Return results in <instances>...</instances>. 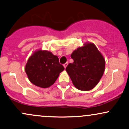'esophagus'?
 <instances>
[{
	"mask_svg": "<svg viewBox=\"0 0 129 129\" xmlns=\"http://www.w3.org/2000/svg\"><path fill=\"white\" fill-rule=\"evenodd\" d=\"M67 65H68V62H66V63H65L63 65V67H64V68H65V69H66V68L67 67Z\"/></svg>",
	"mask_w": 129,
	"mask_h": 129,
	"instance_id": "esophagus-1",
	"label": "esophagus"
}]
</instances>
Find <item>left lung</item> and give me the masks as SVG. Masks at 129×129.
<instances>
[{
	"label": "left lung",
	"instance_id": "obj_1",
	"mask_svg": "<svg viewBox=\"0 0 129 129\" xmlns=\"http://www.w3.org/2000/svg\"><path fill=\"white\" fill-rule=\"evenodd\" d=\"M73 63H70L66 71L73 85L80 90L88 91L97 85L103 76L106 61L92 43L79 47L71 54Z\"/></svg>",
	"mask_w": 129,
	"mask_h": 129
}]
</instances>
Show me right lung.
I'll list each match as a JSON object with an SVG mask.
<instances>
[{
  "mask_svg": "<svg viewBox=\"0 0 129 129\" xmlns=\"http://www.w3.org/2000/svg\"><path fill=\"white\" fill-rule=\"evenodd\" d=\"M25 70L31 83L41 88H47L54 83L64 67L59 63L57 56L40 50L29 57Z\"/></svg>",
  "mask_w": 129,
  "mask_h": 129,
  "instance_id": "add662e5",
  "label": "right lung"
}]
</instances>
